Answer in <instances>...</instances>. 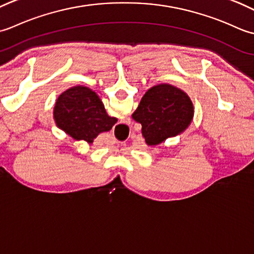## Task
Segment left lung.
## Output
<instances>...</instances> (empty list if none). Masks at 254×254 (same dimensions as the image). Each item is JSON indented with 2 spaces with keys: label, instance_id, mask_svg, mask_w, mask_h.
I'll use <instances>...</instances> for the list:
<instances>
[{
  "label": "left lung",
  "instance_id": "1",
  "mask_svg": "<svg viewBox=\"0 0 254 254\" xmlns=\"http://www.w3.org/2000/svg\"><path fill=\"white\" fill-rule=\"evenodd\" d=\"M193 115V103L185 92L170 84H158L142 96L132 118L141 124L148 146H157L183 132Z\"/></svg>",
  "mask_w": 254,
  "mask_h": 254
}]
</instances>
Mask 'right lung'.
I'll return each mask as SVG.
<instances>
[{"mask_svg": "<svg viewBox=\"0 0 254 254\" xmlns=\"http://www.w3.org/2000/svg\"><path fill=\"white\" fill-rule=\"evenodd\" d=\"M54 118L57 126L72 138L89 143L117 123V118L107 115L96 93L82 85L71 87L58 97Z\"/></svg>", "mask_w": 254, "mask_h": 254, "instance_id": "add662e5", "label": "right lung"}]
</instances>
